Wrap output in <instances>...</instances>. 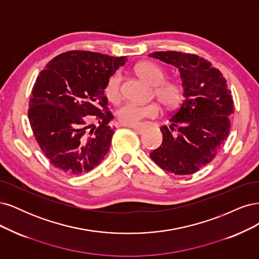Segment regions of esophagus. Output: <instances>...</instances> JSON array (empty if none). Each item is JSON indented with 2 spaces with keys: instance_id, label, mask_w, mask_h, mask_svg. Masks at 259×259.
<instances>
[{
  "instance_id": "34e87169",
  "label": "esophagus",
  "mask_w": 259,
  "mask_h": 259,
  "mask_svg": "<svg viewBox=\"0 0 259 259\" xmlns=\"http://www.w3.org/2000/svg\"><path fill=\"white\" fill-rule=\"evenodd\" d=\"M127 127H130V128H132V129L135 130V131H137L138 133H143V132L145 131L144 127H142V126H127Z\"/></svg>"
}]
</instances>
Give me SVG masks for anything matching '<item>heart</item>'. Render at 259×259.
Segmentation results:
<instances>
[{"label": "heart", "mask_w": 259, "mask_h": 259, "mask_svg": "<svg viewBox=\"0 0 259 259\" xmlns=\"http://www.w3.org/2000/svg\"><path fill=\"white\" fill-rule=\"evenodd\" d=\"M140 77L148 84L155 86L154 91L158 100L165 106L172 108L177 106L183 95L182 86L177 81H163L164 71L153 62H142L136 68ZM104 93L113 103H117L121 98V74L115 72L108 77ZM160 114V107L156 103L139 104L135 102H127L122 104L117 111V116L121 123L128 126H136L145 118H154Z\"/></svg>", "instance_id": "heart-1"}]
</instances>
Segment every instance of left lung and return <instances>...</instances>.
Instances as JSON below:
<instances>
[{
    "label": "left lung",
    "instance_id": "1",
    "mask_svg": "<svg viewBox=\"0 0 259 259\" xmlns=\"http://www.w3.org/2000/svg\"><path fill=\"white\" fill-rule=\"evenodd\" d=\"M148 56L179 69L184 96L170 126L160 128L161 145L149 156L164 171L193 174L213 160L228 137L235 110L231 91L221 71L197 55L156 52Z\"/></svg>",
    "mask_w": 259,
    "mask_h": 259
}]
</instances>
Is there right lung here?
<instances>
[{
  "instance_id": "add662e5",
  "label": "right lung",
  "mask_w": 259,
  "mask_h": 259,
  "mask_svg": "<svg viewBox=\"0 0 259 259\" xmlns=\"http://www.w3.org/2000/svg\"><path fill=\"white\" fill-rule=\"evenodd\" d=\"M126 57L72 51L55 57L32 89L28 117L41 152L70 175L89 172L110 149L115 128L105 84ZM91 114L98 127L88 125Z\"/></svg>"
}]
</instances>
